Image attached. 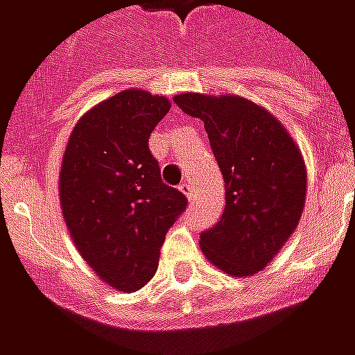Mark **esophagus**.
I'll list each match as a JSON object with an SVG mask.
<instances>
[{
    "mask_svg": "<svg viewBox=\"0 0 355 355\" xmlns=\"http://www.w3.org/2000/svg\"><path fill=\"white\" fill-rule=\"evenodd\" d=\"M178 190L184 193L188 200H192V198H193V188H192V184H190V182H182V184L178 186Z\"/></svg>",
    "mask_w": 355,
    "mask_h": 355,
    "instance_id": "obj_1",
    "label": "esophagus"
}]
</instances>
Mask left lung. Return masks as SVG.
Listing matches in <instances>:
<instances>
[{
    "label": "left lung",
    "instance_id": "1",
    "mask_svg": "<svg viewBox=\"0 0 355 355\" xmlns=\"http://www.w3.org/2000/svg\"><path fill=\"white\" fill-rule=\"evenodd\" d=\"M175 104L203 121L226 188L224 213L201 232V251L234 277L257 274L298 226L306 201L302 154L270 112L241 96L184 93Z\"/></svg>",
    "mask_w": 355,
    "mask_h": 355
}]
</instances>
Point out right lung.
<instances>
[{"instance_id":"right-lung-1","label":"right lung","mask_w":355,"mask_h":355,"mask_svg":"<svg viewBox=\"0 0 355 355\" xmlns=\"http://www.w3.org/2000/svg\"><path fill=\"white\" fill-rule=\"evenodd\" d=\"M169 108L142 89L114 94L76 123L62 157L58 193L70 236L102 282L123 293L154 277L165 234L188 205L148 148Z\"/></svg>"}]
</instances>
